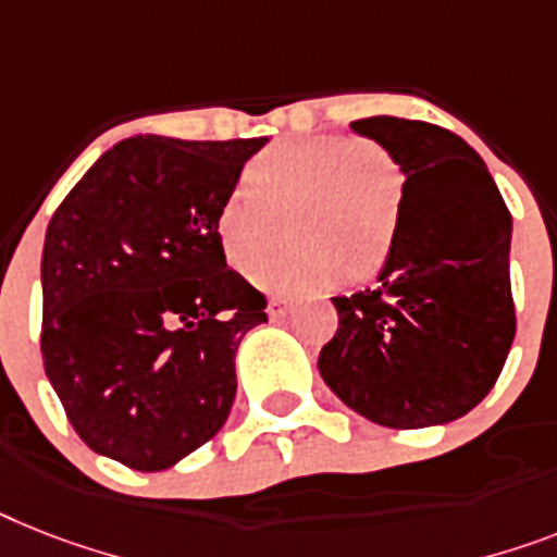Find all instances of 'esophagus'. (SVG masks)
I'll list each match as a JSON object with an SVG mask.
<instances>
[{
  "label": "esophagus",
  "mask_w": 557,
  "mask_h": 557,
  "mask_svg": "<svg viewBox=\"0 0 557 557\" xmlns=\"http://www.w3.org/2000/svg\"><path fill=\"white\" fill-rule=\"evenodd\" d=\"M293 310V305H289L287 298H278V296H273L268 301V315L270 319H284V315H287V312Z\"/></svg>",
  "instance_id": "esophagus-1"
}]
</instances>
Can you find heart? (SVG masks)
Wrapping results in <instances>:
<instances>
[{
	"mask_svg": "<svg viewBox=\"0 0 557 557\" xmlns=\"http://www.w3.org/2000/svg\"><path fill=\"white\" fill-rule=\"evenodd\" d=\"M401 213V176L389 156L352 136H307L273 145L252 162L250 182L227 190L215 233L227 261L247 270L281 235L301 240L250 270L259 287L307 296L333 287L342 273L358 278L387 256Z\"/></svg>",
	"mask_w": 557,
	"mask_h": 557,
	"instance_id": "obj_1",
	"label": "heart"
}]
</instances>
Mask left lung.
<instances>
[{
	"label": "left lung",
	"mask_w": 557,
	"mask_h": 557,
	"mask_svg": "<svg viewBox=\"0 0 557 557\" xmlns=\"http://www.w3.org/2000/svg\"><path fill=\"white\" fill-rule=\"evenodd\" d=\"M350 127L407 182L375 284L333 298L338 330L321 347V379L372 424H447L484 401L516 338L512 215L461 136L395 116Z\"/></svg>",
	"instance_id": "left-lung-1"
}]
</instances>
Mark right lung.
Returning a JSON list of instances; mask_svg holds the SVG:
<instances>
[{
  "mask_svg": "<svg viewBox=\"0 0 557 557\" xmlns=\"http://www.w3.org/2000/svg\"><path fill=\"white\" fill-rule=\"evenodd\" d=\"M268 139L133 136L76 182L41 250V358L99 455L159 472L213 438L268 298L227 268L215 213Z\"/></svg>",
  "mask_w": 557,
  "mask_h": 557,
  "instance_id": "obj_1",
  "label": "right lung"
}]
</instances>
